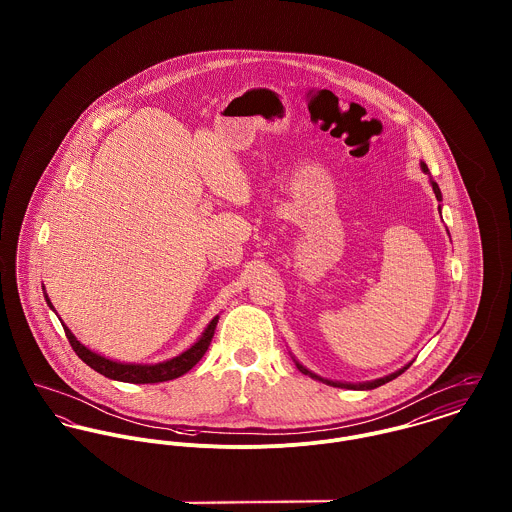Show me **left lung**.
Listing matches in <instances>:
<instances>
[{
	"label": "left lung",
	"mask_w": 512,
	"mask_h": 512,
	"mask_svg": "<svg viewBox=\"0 0 512 512\" xmlns=\"http://www.w3.org/2000/svg\"><path fill=\"white\" fill-rule=\"evenodd\" d=\"M422 171L424 173H428L430 169H428V165L426 163H422ZM432 189H434V193H436V197H438V201H441V191H439L438 183L436 181H432ZM412 365V363H410ZM402 366L400 370H396V372H392V374H388V376H384V378H376V380H370V382H359V384H351V382H335V380H327V378H323V376H317L315 372H311V370H307L305 366L299 365L297 361H295V366L303 372V374H309L311 378H315V380H321V382H325V384H329V386H337V388H351V390H372V388H378V386H382V384H386V382H390V380H394L396 376H400L408 366Z\"/></svg>",
	"instance_id": "obj_1"
}]
</instances>
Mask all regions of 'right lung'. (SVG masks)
Listing matches in <instances>:
<instances>
[{
    "label": "right lung",
    "mask_w": 512,
    "mask_h": 512,
    "mask_svg": "<svg viewBox=\"0 0 512 512\" xmlns=\"http://www.w3.org/2000/svg\"><path fill=\"white\" fill-rule=\"evenodd\" d=\"M45 290V288H43ZM45 299L49 303V307L55 311L49 295L45 293ZM217 323H219V315L207 325V329L203 331L201 339L191 345L187 351H183L181 355L169 359V361H163V363H155V365H132V363H118V361H110L90 349H86L80 341H76L71 329L67 325H63L65 333H67V339L73 347L74 353L80 357V361H84L90 368H94L96 372L104 374L106 378H112V380H120V382H132V384H153V382H165V380H173V378H179L181 374L189 372L193 366L197 365L203 355L207 353L211 341H213V335H215V329H217Z\"/></svg>",
    "instance_id": "1"
}]
</instances>
